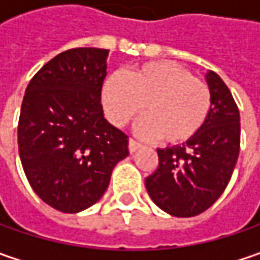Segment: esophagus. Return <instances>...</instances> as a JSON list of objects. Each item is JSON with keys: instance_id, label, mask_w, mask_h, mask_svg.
<instances>
[{"instance_id": "34e87169", "label": "esophagus", "mask_w": 260, "mask_h": 260, "mask_svg": "<svg viewBox=\"0 0 260 260\" xmlns=\"http://www.w3.org/2000/svg\"><path fill=\"white\" fill-rule=\"evenodd\" d=\"M139 147H142V143H139L135 139H130V140H128V150H130V153L136 152Z\"/></svg>"}]
</instances>
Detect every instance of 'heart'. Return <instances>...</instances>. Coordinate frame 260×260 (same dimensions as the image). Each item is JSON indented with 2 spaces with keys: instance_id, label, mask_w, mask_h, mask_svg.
I'll list each match as a JSON object with an SVG mask.
<instances>
[{
  "instance_id": "b5f03b06",
  "label": "heart",
  "mask_w": 260,
  "mask_h": 260,
  "mask_svg": "<svg viewBox=\"0 0 260 260\" xmlns=\"http://www.w3.org/2000/svg\"><path fill=\"white\" fill-rule=\"evenodd\" d=\"M103 103L117 125L142 114L139 130L165 143H184L204 125L211 108V91L203 79L174 62H147L127 75L114 74L105 81Z\"/></svg>"
}]
</instances>
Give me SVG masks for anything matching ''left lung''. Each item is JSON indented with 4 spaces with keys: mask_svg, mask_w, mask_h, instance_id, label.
Wrapping results in <instances>:
<instances>
[{
    "mask_svg": "<svg viewBox=\"0 0 260 260\" xmlns=\"http://www.w3.org/2000/svg\"><path fill=\"white\" fill-rule=\"evenodd\" d=\"M211 108L207 121L186 143L157 149L159 166L146 189L159 208L175 217L204 213L224 192L240 150V113L215 72L207 74Z\"/></svg>",
    "mask_w": 260,
    "mask_h": 260,
    "instance_id": "8db88e82",
    "label": "left lung"
}]
</instances>
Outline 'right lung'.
Returning <instances> with one entry per match:
<instances>
[{"label": "right lung", "mask_w": 260, "mask_h": 260, "mask_svg": "<svg viewBox=\"0 0 260 260\" xmlns=\"http://www.w3.org/2000/svg\"><path fill=\"white\" fill-rule=\"evenodd\" d=\"M107 49L76 47L49 60L27 85L18 153L33 191L57 211L95 204L128 155V137L104 118Z\"/></svg>", "instance_id": "1"}]
</instances>
